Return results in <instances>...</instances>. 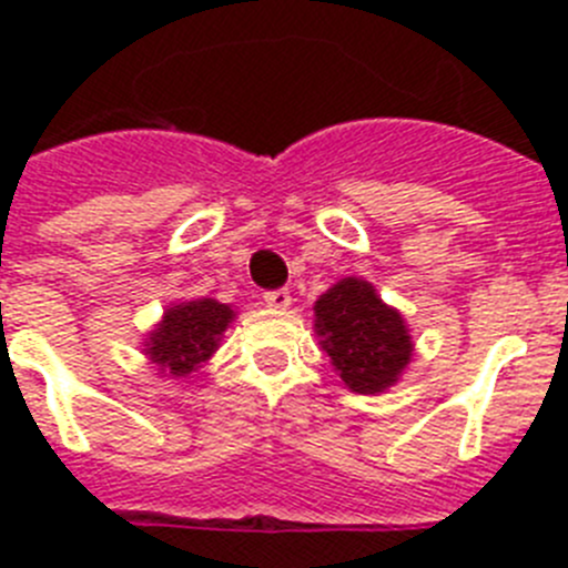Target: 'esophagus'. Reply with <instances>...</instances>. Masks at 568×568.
I'll use <instances>...</instances> for the list:
<instances>
[{"mask_svg":"<svg viewBox=\"0 0 568 568\" xmlns=\"http://www.w3.org/2000/svg\"><path fill=\"white\" fill-rule=\"evenodd\" d=\"M264 301H267V307L273 310H287L293 304L287 290H273V293H264Z\"/></svg>","mask_w":568,"mask_h":568,"instance_id":"34e87169","label":"esophagus"}]
</instances>
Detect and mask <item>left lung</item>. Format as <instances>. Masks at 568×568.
I'll list each match as a JSON object with an SVG mask.
<instances>
[{
    "label": "left lung",
    "mask_w": 568,
    "mask_h": 568,
    "mask_svg": "<svg viewBox=\"0 0 568 568\" xmlns=\"http://www.w3.org/2000/svg\"><path fill=\"white\" fill-rule=\"evenodd\" d=\"M318 346L349 393L381 395L395 386L415 355L409 324L366 278L335 281L313 304Z\"/></svg>",
    "instance_id": "obj_1"
}]
</instances>
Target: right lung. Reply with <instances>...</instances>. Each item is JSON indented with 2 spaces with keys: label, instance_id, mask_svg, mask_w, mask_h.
<instances>
[{
  "label": "right lung",
  "instance_id": "add662e5",
  "mask_svg": "<svg viewBox=\"0 0 568 568\" xmlns=\"http://www.w3.org/2000/svg\"><path fill=\"white\" fill-rule=\"evenodd\" d=\"M235 315L230 304L215 298L175 301L142 341L144 358L155 366L159 378L187 384L190 375L199 373V366L207 364L222 346Z\"/></svg>",
  "mask_w": 568,
  "mask_h": 568
}]
</instances>
